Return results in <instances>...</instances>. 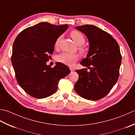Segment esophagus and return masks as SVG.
Returning a JSON list of instances; mask_svg holds the SVG:
<instances>
[{
  "mask_svg": "<svg viewBox=\"0 0 135 135\" xmlns=\"http://www.w3.org/2000/svg\"><path fill=\"white\" fill-rule=\"evenodd\" d=\"M70 71H71V72H72V71H75V69H73V68H70Z\"/></svg>",
  "mask_w": 135,
  "mask_h": 135,
  "instance_id": "obj_1",
  "label": "esophagus"
}]
</instances>
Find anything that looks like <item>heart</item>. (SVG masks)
<instances>
[{"mask_svg":"<svg viewBox=\"0 0 135 135\" xmlns=\"http://www.w3.org/2000/svg\"><path fill=\"white\" fill-rule=\"evenodd\" d=\"M70 35L71 38H72L73 40L75 41V42L77 45L79 46H81L83 45L85 43V38L82 33L79 32L77 30H73L71 31L70 33ZM62 40V36H60L57 38V40L55 43V47L57 48L59 46V43ZM79 51L82 54H85L87 52V50L84 47L80 46ZM78 59V56L76 54H69L64 52L59 54L57 56V60L58 62L62 63L66 65L71 66L74 63L77 61Z\"/></svg>","mask_w":135,"mask_h":135,"instance_id":"1","label":"heart"}]
</instances>
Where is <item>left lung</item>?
<instances>
[{
	"label": "left lung",
	"mask_w": 135,
	"mask_h": 135,
	"mask_svg": "<svg viewBox=\"0 0 135 135\" xmlns=\"http://www.w3.org/2000/svg\"><path fill=\"white\" fill-rule=\"evenodd\" d=\"M75 28L86 35L89 51L80 64L86 69L76 70L79 79L75 84L78 94L89 100L105 97L119 78L122 56L117 41L108 32L93 25Z\"/></svg>",
	"instance_id": "left-lung-1"
}]
</instances>
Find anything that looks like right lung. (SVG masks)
<instances>
[{"label":"right lung","instance_id":"right-lung-1","mask_svg":"<svg viewBox=\"0 0 135 135\" xmlns=\"http://www.w3.org/2000/svg\"><path fill=\"white\" fill-rule=\"evenodd\" d=\"M40 23L23 30L13 45L12 63L18 84L32 97L44 98L53 94L60 79L70 72L66 65H46L54 51L55 41L68 28Z\"/></svg>","mask_w":135,"mask_h":135}]
</instances>
